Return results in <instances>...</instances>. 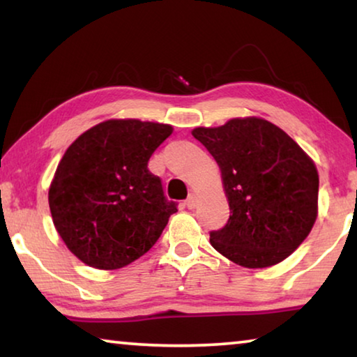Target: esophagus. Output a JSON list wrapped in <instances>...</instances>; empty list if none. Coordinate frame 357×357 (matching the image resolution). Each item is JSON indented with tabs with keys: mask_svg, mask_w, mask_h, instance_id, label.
<instances>
[{
	"mask_svg": "<svg viewBox=\"0 0 357 357\" xmlns=\"http://www.w3.org/2000/svg\"><path fill=\"white\" fill-rule=\"evenodd\" d=\"M185 206H187V209H193L197 206V195H195V193H190L189 198L185 200Z\"/></svg>",
	"mask_w": 357,
	"mask_h": 357,
	"instance_id": "obj_1",
	"label": "esophagus"
}]
</instances>
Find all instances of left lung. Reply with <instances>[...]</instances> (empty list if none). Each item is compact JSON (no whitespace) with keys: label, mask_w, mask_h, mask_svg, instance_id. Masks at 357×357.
<instances>
[{"label":"left lung","mask_w":357,"mask_h":357,"mask_svg":"<svg viewBox=\"0 0 357 357\" xmlns=\"http://www.w3.org/2000/svg\"><path fill=\"white\" fill-rule=\"evenodd\" d=\"M220 167L229 219L211 245L244 268L280 263L309 236L318 214V172L291 137L261 118L197 128Z\"/></svg>","instance_id":"obj_1"}]
</instances>
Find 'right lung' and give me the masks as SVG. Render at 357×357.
<instances>
[{
	"mask_svg": "<svg viewBox=\"0 0 357 357\" xmlns=\"http://www.w3.org/2000/svg\"><path fill=\"white\" fill-rule=\"evenodd\" d=\"M172 132L168 124L108 119L64 153L48 204L59 236L84 264L124 268L160 238L178 208L148 160Z\"/></svg>",
	"mask_w": 357,
	"mask_h": 357,
	"instance_id": "add662e5",
	"label": "right lung"
}]
</instances>
